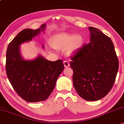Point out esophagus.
Listing matches in <instances>:
<instances>
[{"label":"esophagus","instance_id":"obj_1","mask_svg":"<svg viewBox=\"0 0 124 124\" xmlns=\"http://www.w3.org/2000/svg\"><path fill=\"white\" fill-rule=\"evenodd\" d=\"M64 63V67H69L70 66V63L69 62H67V61H64V62H63Z\"/></svg>","mask_w":124,"mask_h":124}]
</instances>
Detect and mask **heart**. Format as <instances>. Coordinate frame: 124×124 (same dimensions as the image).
Returning <instances> with one entry per match:
<instances>
[{
  "mask_svg": "<svg viewBox=\"0 0 124 124\" xmlns=\"http://www.w3.org/2000/svg\"><path fill=\"white\" fill-rule=\"evenodd\" d=\"M51 46L57 50H64L67 55L76 53L83 46L84 38L81 34L63 31L55 34L51 38Z\"/></svg>",
  "mask_w": 124,
  "mask_h": 124,
  "instance_id": "b5f03b06",
  "label": "heart"
}]
</instances>
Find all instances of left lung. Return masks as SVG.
Instances as JSON below:
<instances>
[{
    "mask_svg": "<svg viewBox=\"0 0 124 124\" xmlns=\"http://www.w3.org/2000/svg\"><path fill=\"white\" fill-rule=\"evenodd\" d=\"M90 42L71 57L73 85L78 95L95 101L107 95L117 74L119 62L109 37L99 29L89 27Z\"/></svg>",
    "mask_w": 124,
    "mask_h": 124,
    "instance_id": "obj_1",
    "label": "left lung"
}]
</instances>
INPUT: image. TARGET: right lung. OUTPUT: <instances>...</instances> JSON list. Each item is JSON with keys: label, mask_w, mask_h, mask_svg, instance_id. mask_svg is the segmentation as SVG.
Wrapping results in <instances>:
<instances>
[{"label": "right lung", "mask_w": 124, "mask_h": 124, "mask_svg": "<svg viewBox=\"0 0 124 124\" xmlns=\"http://www.w3.org/2000/svg\"><path fill=\"white\" fill-rule=\"evenodd\" d=\"M43 24L36 30H22L10 43L6 52V71L14 90L21 98L30 102L44 101L54 88L56 81L64 70L62 61L51 62L43 55L26 60L20 53V45L31 41L46 30ZM44 48V45L43 46Z\"/></svg>", "instance_id": "obj_1"}]
</instances>
